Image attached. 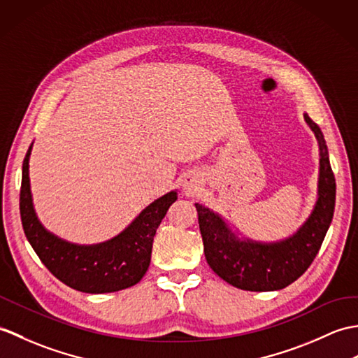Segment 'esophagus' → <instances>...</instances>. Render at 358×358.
<instances>
[{
  "instance_id": "obj_1",
  "label": "esophagus",
  "mask_w": 358,
  "mask_h": 358,
  "mask_svg": "<svg viewBox=\"0 0 358 358\" xmlns=\"http://www.w3.org/2000/svg\"><path fill=\"white\" fill-rule=\"evenodd\" d=\"M198 187V181L194 178H187L185 180V190L187 194H192L194 190Z\"/></svg>"
}]
</instances>
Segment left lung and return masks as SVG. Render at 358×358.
<instances>
[{"label":"left lung","instance_id":"obj_1","mask_svg":"<svg viewBox=\"0 0 358 358\" xmlns=\"http://www.w3.org/2000/svg\"><path fill=\"white\" fill-rule=\"evenodd\" d=\"M303 119L319 146L317 198L308 218L294 234L271 243L244 236L222 217L195 203L207 264L218 276L247 292H276L293 284L310 267L331 226L336 206V178L322 129Z\"/></svg>","mask_w":358,"mask_h":358}]
</instances>
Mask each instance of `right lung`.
Listing matches in <instances>:
<instances>
[{
  "label": "right lung",
  "instance_id": "1",
  "mask_svg": "<svg viewBox=\"0 0 358 358\" xmlns=\"http://www.w3.org/2000/svg\"><path fill=\"white\" fill-rule=\"evenodd\" d=\"M30 145L22 163L20 212L22 229L39 259L65 285L82 293L102 294L129 288L141 280L151 264L155 231L177 189L146 206L119 235L97 244H76L52 234L39 221L30 189Z\"/></svg>",
  "mask_w": 358,
  "mask_h": 358
}]
</instances>
